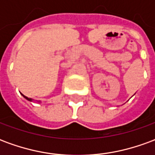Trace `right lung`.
Instances as JSON below:
<instances>
[{"label": "right lung", "mask_w": 155, "mask_h": 155, "mask_svg": "<svg viewBox=\"0 0 155 155\" xmlns=\"http://www.w3.org/2000/svg\"><path fill=\"white\" fill-rule=\"evenodd\" d=\"M22 96H23V97L25 98V100H27V101H32V99H31V98L26 97V96H25V95H23V94H22Z\"/></svg>", "instance_id": "1"}]
</instances>
